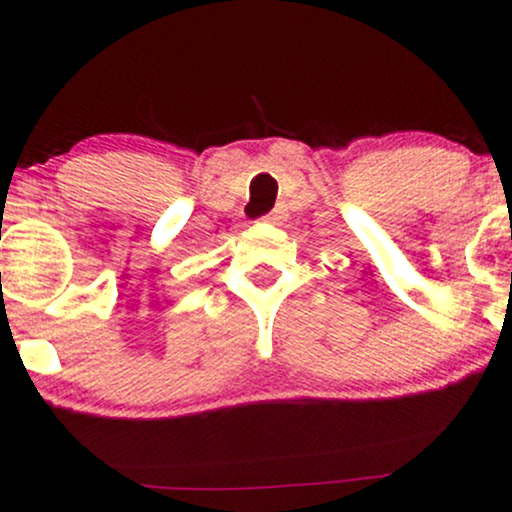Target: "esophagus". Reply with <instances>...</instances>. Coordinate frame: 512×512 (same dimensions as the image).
<instances>
[{
  "mask_svg": "<svg viewBox=\"0 0 512 512\" xmlns=\"http://www.w3.org/2000/svg\"><path fill=\"white\" fill-rule=\"evenodd\" d=\"M282 211H279V209H274L272 213H269V216H265V218H262V221H267V223H277V221H282Z\"/></svg>",
  "mask_w": 512,
  "mask_h": 512,
  "instance_id": "34e87169",
  "label": "esophagus"
}]
</instances>
